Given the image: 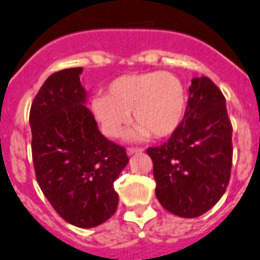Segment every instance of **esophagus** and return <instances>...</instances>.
Listing matches in <instances>:
<instances>
[{
	"instance_id": "esophagus-1",
	"label": "esophagus",
	"mask_w": 260,
	"mask_h": 260,
	"mask_svg": "<svg viewBox=\"0 0 260 260\" xmlns=\"http://www.w3.org/2000/svg\"><path fill=\"white\" fill-rule=\"evenodd\" d=\"M143 152V148H128L126 149V155L132 156L136 155V153H141Z\"/></svg>"
}]
</instances>
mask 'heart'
I'll use <instances>...</instances> for the list:
<instances>
[{
    "mask_svg": "<svg viewBox=\"0 0 260 260\" xmlns=\"http://www.w3.org/2000/svg\"><path fill=\"white\" fill-rule=\"evenodd\" d=\"M188 96L184 84L166 72L120 76L109 82L107 94L93 97L90 109L105 136L117 139L131 120L137 123L126 137L145 140L170 137L184 121Z\"/></svg>",
    "mask_w": 260,
    "mask_h": 260,
    "instance_id": "obj_1",
    "label": "heart"
}]
</instances>
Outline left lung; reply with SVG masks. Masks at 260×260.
Instances as JSON below:
<instances>
[{
	"label": "left lung",
	"instance_id": "8db88e82",
	"mask_svg": "<svg viewBox=\"0 0 260 260\" xmlns=\"http://www.w3.org/2000/svg\"><path fill=\"white\" fill-rule=\"evenodd\" d=\"M184 121L170 140L147 149L156 196L181 218H198L225 192L233 166V125L225 99L208 77L191 80Z\"/></svg>",
	"mask_w": 260,
	"mask_h": 260
}]
</instances>
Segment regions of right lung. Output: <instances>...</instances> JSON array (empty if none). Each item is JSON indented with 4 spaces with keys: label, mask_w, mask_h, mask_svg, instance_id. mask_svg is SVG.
Returning <instances> with one entry per match:
<instances>
[{
    "label": "right lung",
    "mask_w": 260,
    "mask_h": 260,
    "mask_svg": "<svg viewBox=\"0 0 260 260\" xmlns=\"http://www.w3.org/2000/svg\"><path fill=\"white\" fill-rule=\"evenodd\" d=\"M81 68L56 72L31 104V153L36 178L56 212L71 224L92 229L119 204L113 183L129 161L125 149L105 139L86 108Z\"/></svg>",
    "instance_id": "add662e5"
}]
</instances>
